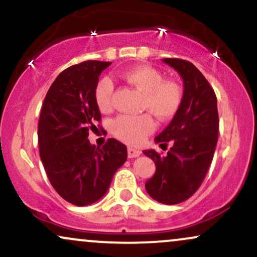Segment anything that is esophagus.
I'll list each match as a JSON object with an SVG mask.
<instances>
[{
	"label": "esophagus",
	"mask_w": 257,
	"mask_h": 257,
	"mask_svg": "<svg viewBox=\"0 0 257 257\" xmlns=\"http://www.w3.org/2000/svg\"><path fill=\"white\" fill-rule=\"evenodd\" d=\"M141 154H142L141 150L135 149V148H132V147H128V148H127V155H128L130 159L137 158V156H140Z\"/></svg>",
	"instance_id": "1"
}]
</instances>
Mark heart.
<instances>
[{"mask_svg": "<svg viewBox=\"0 0 257 257\" xmlns=\"http://www.w3.org/2000/svg\"><path fill=\"white\" fill-rule=\"evenodd\" d=\"M130 85L143 93L142 109L150 110L158 119H172L183 103V89L172 80H164L158 69L149 66H141L130 69L123 74ZM114 85L110 78L103 77L95 86V102L101 111H109L113 107ZM155 128V123L149 114L142 115H120L110 123L113 135L120 141L132 146H138Z\"/></svg>", "mask_w": 257, "mask_h": 257, "instance_id": "obj_1", "label": "heart"}]
</instances>
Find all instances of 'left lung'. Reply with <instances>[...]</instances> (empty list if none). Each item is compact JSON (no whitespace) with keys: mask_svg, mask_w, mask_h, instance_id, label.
Masks as SVG:
<instances>
[{"mask_svg":"<svg viewBox=\"0 0 257 257\" xmlns=\"http://www.w3.org/2000/svg\"><path fill=\"white\" fill-rule=\"evenodd\" d=\"M180 74L184 84L183 103L170 125L155 137L160 147L172 144L167 155L154 149L144 155L155 162L156 171L146 183L147 192L164 204H178L197 191L206 177L219 136L216 96L204 75L191 62L162 59Z\"/></svg>","mask_w":257,"mask_h":257,"instance_id":"8db88e82","label":"left lung"}]
</instances>
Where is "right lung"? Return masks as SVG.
I'll use <instances>...</instances> for the list:
<instances>
[{"instance_id": "obj_1", "label": "right lung", "mask_w": 257, "mask_h": 257, "mask_svg": "<svg viewBox=\"0 0 257 257\" xmlns=\"http://www.w3.org/2000/svg\"><path fill=\"white\" fill-rule=\"evenodd\" d=\"M110 63L90 60L62 71L42 105L39 155L53 188L74 206H89L103 197L114 173L127 159L121 142L109 138L98 148L87 140L95 122L101 121L95 86Z\"/></svg>"}]
</instances>
